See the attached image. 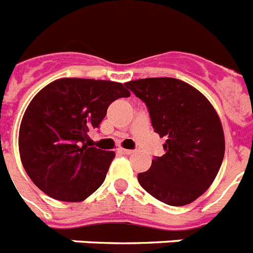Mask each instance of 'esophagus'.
<instances>
[{
	"label": "esophagus",
	"mask_w": 253,
	"mask_h": 253,
	"mask_svg": "<svg viewBox=\"0 0 253 253\" xmlns=\"http://www.w3.org/2000/svg\"><path fill=\"white\" fill-rule=\"evenodd\" d=\"M122 152L124 153V155H133V153H134V151H133V150H125V148H122Z\"/></svg>",
	"instance_id": "34e87169"
}]
</instances>
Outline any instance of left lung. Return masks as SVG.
I'll return each instance as SVG.
<instances>
[{"instance_id": "left-lung-1", "label": "left lung", "mask_w": 253, "mask_h": 253, "mask_svg": "<svg viewBox=\"0 0 253 253\" xmlns=\"http://www.w3.org/2000/svg\"><path fill=\"white\" fill-rule=\"evenodd\" d=\"M148 107L151 123L165 137V155L138 174L142 188L164 204L184 206L212 184L225 152L223 125L200 90L175 78L125 83Z\"/></svg>"}]
</instances>
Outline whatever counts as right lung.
<instances>
[{"instance_id": "right-lung-1", "label": "right lung", "mask_w": 253, "mask_h": 253, "mask_svg": "<svg viewBox=\"0 0 253 253\" xmlns=\"http://www.w3.org/2000/svg\"><path fill=\"white\" fill-rule=\"evenodd\" d=\"M129 96L122 83L82 78H61L42 88L19 130L21 164L32 182L65 202H81L98 189L115 152L89 147L85 139L110 103Z\"/></svg>"}]
</instances>
